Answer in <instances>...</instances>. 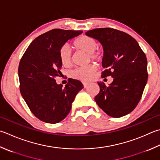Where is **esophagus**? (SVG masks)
<instances>
[{
  "mask_svg": "<svg viewBox=\"0 0 160 160\" xmlns=\"http://www.w3.org/2000/svg\"><path fill=\"white\" fill-rule=\"evenodd\" d=\"M89 83H87V82H83V87L84 88H87L89 86Z\"/></svg>",
  "mask_w": 160,
  "mask_h": 160,
  "instance_id": "34e87169",
  "label": "esophagus"
}]
</instances>
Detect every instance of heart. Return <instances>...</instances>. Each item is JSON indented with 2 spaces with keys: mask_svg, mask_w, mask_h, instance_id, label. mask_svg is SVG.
<instances>
[{
  "mask_svg": "<svg viewBox=\"0 0 160 160\" xmlns=\"http://www.w3.org/2000/svg\"><path fill=\"white\" fill-rule=\"evenodd\" d=\"M73 46L76 49L88 53L90 58L93 61H98L101 58V51L97 49V41L95 38L89 35H81L77 38L74 41ZM59 58L62 65L68 66L70 65L72 55L70 48L68 45H64L61 48L59 52ZM95 72V66L88 65L84 67L75 68L71 71L70 75L72 77L76 79L87 81L92 79Z\"/></svg>",
  "mask_w": 160,
  "mask_h": 160,
  "instance_id": "b5f03b06",
  "label": "heart"
}]
</instances>
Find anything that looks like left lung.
<instances>
[{"label":"left lung","mask_w":160,"mask_h":160,"mask_svg":"<svg viewBox=\"0 0 160 160\" xmlns=\"http://www.w3.org/2000/svg\"><path fill=\"white\" fill-rule=\"evenodd\" d=\"M86 35L98 40L103 47L102 77L111 76L107 86L98 82L99 92L95 100L99 108L113 118L133 111L141 98L148 80L147 58L137 40L125 32L111 28L90 30Z\"/></svg>","instance_id":"1"}]
</instances>
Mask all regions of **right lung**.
<instances>
[{
	"instance_id": "obj_1",
	"label": "right lung",
	"mask_w": 160,
	"mask_h": 160,
	"mask_svg": "<svg viewBox=\"0 0 160 160\" xmlns=\"http://www.w3.org/2000/svg\"><path fill=\"white\" fill-rule=\"evenodd\" d=\"M82 32L51 30L36 38L21 58L18 69L21 94L31 112L42 121L61 122L70 113L77 93L83 88L79 80L68 79L65 88L55 80L61 74L60 49L66 42Z\"/></svg>"
}]
</instances>
